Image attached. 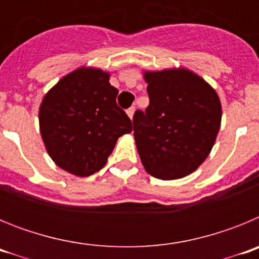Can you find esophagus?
<instances>
[{
    "label": "esophagus",
    "instance_id": "1",
    "mask_svg": "<svg viewBox=\"0 0 259 259\" xmlns=\"http://www.w3.org/2000/svg\"><path fill=\"white\" fill-rule=\"evenodd\" d=\"M134 114H135V106H131L127 110V115L132 119L134 118Z\"/></svg>",
    "mask_w": 259,
    "mask_h": 259
}]
</instances>
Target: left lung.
<instances>
[{
	"label": "left lung",
	"mask_w": 259,
	"mask_h": 259,
	"mask_svg": "<svg viewBox=\"0 0 259 259\" xmlns=\"http://www.w3.org/2000/svg\"><path fill=\"white\" fill-rule=\"evenodd\" d=\"M149 106L136 110L134 136L143 166L162 180L193 172L219 132L222 106L214 89L185 68L145 72Z\"/></svg>",
	"instance_id": "left-lung-1"
}]
</instances>
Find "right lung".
Returning <instances> with one entry per match:
<instances>
[{
  "label": "right lung",
  "mask_w": 259,
  "mask_h": 259,
  "mask_svg": "<svg viewBox=\"0 0 259 259\" xmlns=\"http://www.w3.org/2000/svg\"><path fill=\"white\" fill-rule=\"evenodd\" d=\"M107 72L77 68L50 89L40 106V132L50 158L76 176L100 171L132 122L116 104Z\"/></svg>",
  "instance_id": "obj_1"
}]
</instances>
